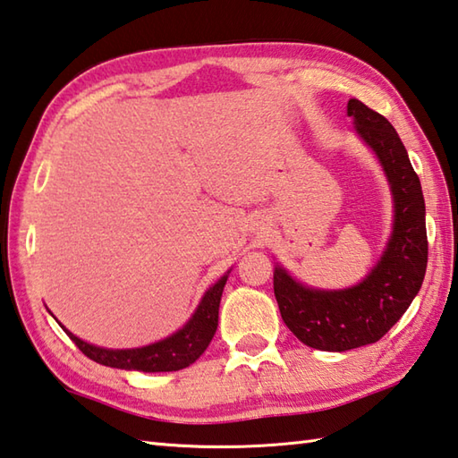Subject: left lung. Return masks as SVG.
I'll use <instances>...</instances> for the list:
<instances>
[{"mask_svg": "<svg viewBox=\"0 0 458 458\" xmlns=\"http://www.w3.org/2000/svg\"><path fill=\"white\" fill-rule=\"evenodd\" d=\"M348 115L372 148L394 198V224L385 254L360 284L344 290H316L301 284L276 266L274 296L286 327L306 346L327 352L377 343L406 312L425 280L428 242L425 198L409 154L385 115L360 99H351Z\"/></svg>", "mask_w": 458, "mask_h": 458, "instance_id": "left-lung-1", "label": "left lung"}]
</instances>
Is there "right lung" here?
Listing matches in <instances>:
<instances>
[{"mask_svg":"<svg viewBox=\"0 0 458 458\" xmlns=\"http://www.w3.org/2000/svg\"><path fill=\"white\" fill-rule=\"evenodd\" d=\"M228 274L216 282V284L204 294L200 306H198L192 318L172 336L160 340V343L148 344L142 348H128V351H112V348H99L88 344L78 336H73L70 330L68 336L76 343V346L84 352L88 359L96 360L104 367L123 369V370H142V372H172L186 369L190 364L200 359L206 351L214 332L218 328V309L220 298L226 284Z\"/></svg>","mask_w":458,"mask_h":458,"instance_id":"right-lung-1","label":"right lung"}]
</instances>
